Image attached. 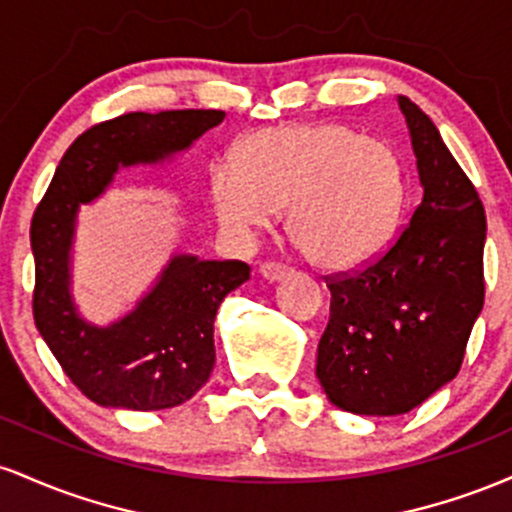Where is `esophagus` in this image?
<instances>
[{
	"instance_id": "obj_1",
	"label": "esophagus",
	"mask_w": 512,
	"mask_h": 512,
	"mask_svg": "<svg viewBox=\"0 0 512 512\" xmlns=\"http://www.w3.org/2000/svg\"><path fill=\"white\" fill-rule=\"evenodd\" d=\"M286 274H289V267H284V264H279V262H262L260 264V276L264 281H269V284L284 279Z\"/></svg>"
}]
</instances>
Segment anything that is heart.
<instances>
[{
  "mask_svg": "<svg viewBox=\"0 0 512 512\" xmlns=\"http://www.w3.org/2000/svg\"><path fill=\"white\" fill-rule=\"evenodd\" d=\"M216 166L209 202L231 236L252 238L286 207V233L327 272H349L395 238L407 173L390 144L337 122L267 127Z\"/></svg>",
  "mask_w": 512,
  "mask_h": 512,
  "instance_id": "1",
  "label": "heart"
}]
</instances>
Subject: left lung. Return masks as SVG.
Here are the masks:
<instances>
[{
    "mask_svg": "<svg viewBox=\"0 0 512 512\" xmlns=\"http://www.w3.org/2000/svg\"><path fill=\"white\" fill-rule=\"evenodd\" d=\"M424 199L383 255L327 279L330 322L317 344V380L334 407L397 416L419 407L462 366L484 308V204L407 96Z\"/></svg>",
    "mask_w": 512,
    "mask_h": 512,
    "instance_id": "8db88e82",
    "label": "left lung"
}]
</instances>
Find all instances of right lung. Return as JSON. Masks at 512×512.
<instances>
[{
    "instance_id": "add662e5",
    "label": "right lung",
    "mask_w": 512,
    "mask_h": 512,
    "mask_svg": "<svg viewBox=\"0 0 512 512\" xmlns=\"http://www.w3.org/2000/svg\"><path fill=\"white\" fill-rule=\"evenodd\" d=\"M223 117V110H163L93 125L62 156L35 209V327L69 380L101 407L156 411L195 395L216 361V310L250 279V267L175 255L132 313L108 327L91 325L76 313L69 291L76 211L101 195L120 168L190 149Z\"/></svg>"
}]
</instances>
